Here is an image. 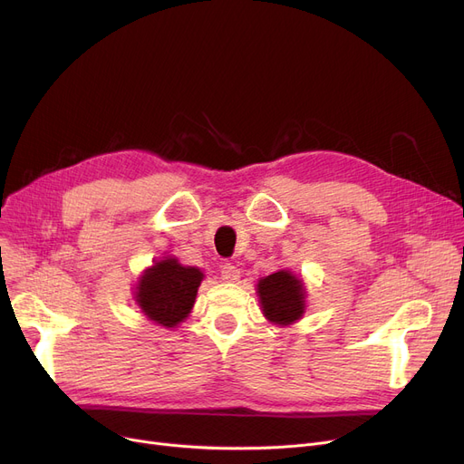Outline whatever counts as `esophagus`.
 <instances>
[{
	"mask_svg": "<svg viewBox=\"0 0 464 464\" xmlns=\"http://www.w3.org/2000/svg\"><path fill=\"white\" fill-rule=\"evenodd\" d=\"M238 278H240V271L233 263L222 265V280L224 282H238Z\"/></svg>",
	"mask_w": 464,
	"mask_h": 464,
	"instance_id": "1",
	"label": "esophagus"
}]
</instances>
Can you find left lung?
Returning a JSON list of instances; mask_svg holds the SVG:
<instances>
[{
	"label": "left lung",
	"instance_id": "obj_1",
	"mask_svg": "<svg viewBox=\"0 0 464 464\" xmlns=\"http://www.w3.org/2000/svg\"><path fill=\"white\" fill-rule=\"evenodd\" d=\"M256 291L263 315L273 325H294L306 312L304 282L289 269H280L269 276L259 278Z\"/></svg>",
	"mask_w": 464,
	"mask_h": 464
}]
</instances>
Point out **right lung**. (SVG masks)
Instances as JSON below:
<instances>
[{
	"label": "right lung",
	"mask_w": 464,
	"mask_h": 464,
	"mask_svg": "<svg viewBox=\"0 0 464 464\" xmlns=\"http://www.w3.org/2000/svg\"><path fill=\"white\" fill-rule=\"evenodd\" d=\"M205 275L198 266L165 256L146 266L139 276L133 299L140 314L161 327H177L191 314Z\"/></svg>",
	"instance_id": "add662e5"
}]
</instances>
